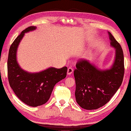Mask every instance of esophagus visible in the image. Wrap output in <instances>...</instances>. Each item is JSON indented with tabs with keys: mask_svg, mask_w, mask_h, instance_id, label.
Wrapping results in <instances>:
<instances>
[{
	"mask_svg": "<svg viewBox=\"0 0 131 131\" xmlns=\"http://www.w3.org/2000/svg\"><path fill=\"white\" fill-rule=\"evenodd\" d=\"M73 69L71 67H69L67 70V74L68 75L71 74L73 73Z\"/></svg>",
	"mask_w": 131,
	"mask_h": 131,
	"instance_id": "obj_1",
	"label": "esophagus"
}]
</instances>
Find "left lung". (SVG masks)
Instances as JSON below:
<instances>
[{
    "label": "left lung",
    "instance_id": "left-lung-1",
    "mask_svg": "<svg viewBox=\"0 0 131 131\" xmlns=\"http://www.w3.org/2000/svg\"><path fill=\"white\" fill-rule=\"evenodd\" d=\"M107 32L111 46L115 49V59L111 67L102 70L89 60H81L77 62L74 71L75 99L84 109H97L106 105L122 83L124 53L120 44L111 32Z\"/></svg>",
    "mask_w": 131,
    "mask_h": 131
}]
</instances>
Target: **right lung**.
<instances>
[{
    "instance_id": "1",
    "label": "right lung",
    "mask_w": 131,
    "mask_h": 131,
    "mask_svg": "<svg viewBox=\"0 0 131 131\" xmlns=\"http://www.w3.org/2000/svg\"><path fill=\"white\" fill-rule=\"evenodd\" d=\"M37 27L29 26L15 39L9 49L7 59V74L10 88L15 94L26 105L37 107L49 100L55 85L66 78L67 68L49 67L37 73H30L20 67L17 61V50L25 34Z\"/></svg>"
}]
</instances>
